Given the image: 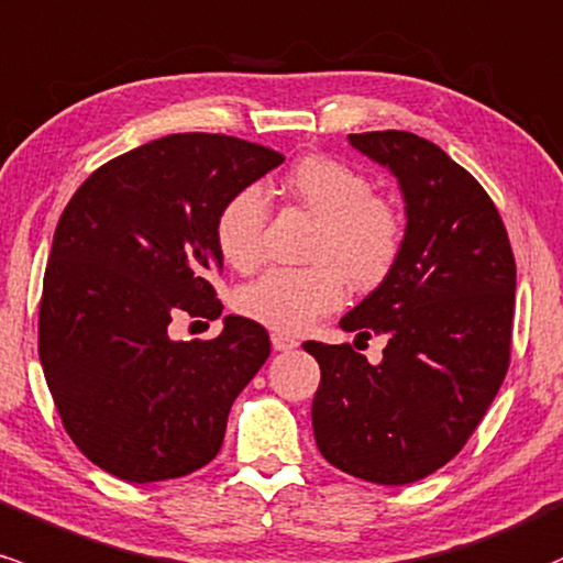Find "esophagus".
Instances as JSON below:
<instances>
[{
	"instance_id": "1",
	"label": "esophagus",
	"mask_w": 563,
	"mask_h": 563,
	"mask_svg": "<svg viewBox=\"0 0 563 563\" xmlns=\"http://www.w3.org/2000/svg\"><path fill=\"white\" fill-rule=\"evenodd\" d=\"M272 347L286 352V350H294L299 347V339L291 336V333L286 331H272Z\"/></svg>"
}]
</instances>
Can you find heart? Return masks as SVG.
<instances>
[{
  "instance_id": "obj_1",
  "label": "heart",
  "mask_w": 563,
  "mask_h": 563,
  "mask_svg": "<svg viewBox=\"0 0 563 563\" xmlns=\"http://www.w3.org/2000/svg\"><path fill=\"white\" fill-rule=\"evenodd\" d=\"M286 187L299 206L318 216L310 267H275L234 294V307L275 331H305L336 310L355 288H372L387 277L404 245V219L372 178L331 154H310L296 163ZM269 206L258 184L232 191L213 221L221 258L238 272L256 269L264 253Z\"/></svg>"
}]
</instances>
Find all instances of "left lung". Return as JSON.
I'll use <instances>...</instances> for the list:
<instances>
[{
  "label": "left lung",
  "mask_w": 563,
  "mask_h": 563,
  "mask_svg": "<svg viewBox=\"0 0 563 563\" xmlns=\"http://www.w3.org/2000/svg\"><path fill=\"white\" fill-rule=\"evenodd\" d=\"M350 144L395 173L406 234L379 288L339 320L385 336L382 361L305 342L320 363L314 443L355 478L413 484L462 452L508 374L516 258L492 197L441 146L406 131Z\"/></svg>",
  "instance_id": "8db88e82"
}]
</instances>
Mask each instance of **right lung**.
<instances>
[{
    "label": "right lung",
    "instance_id": "obj_1",
    "mask_svg": "<svg viewBox=\"0 0 563 563\" xmlns=\"http://www.w3.org/2000/svg\"><path fill=\"white\" fill-rule=\"evenodd\" d=\"M280 163V152L234 135L173 133L92 170L60 213L40 361L66 432L101 471L152 484L219 454L269 336L240 314L195 342H173L168 325L224 310L213 288L216 213Z\"/></svg>",
    "mask_w": 563,
    "mask_h": 563
}]
</instances>
